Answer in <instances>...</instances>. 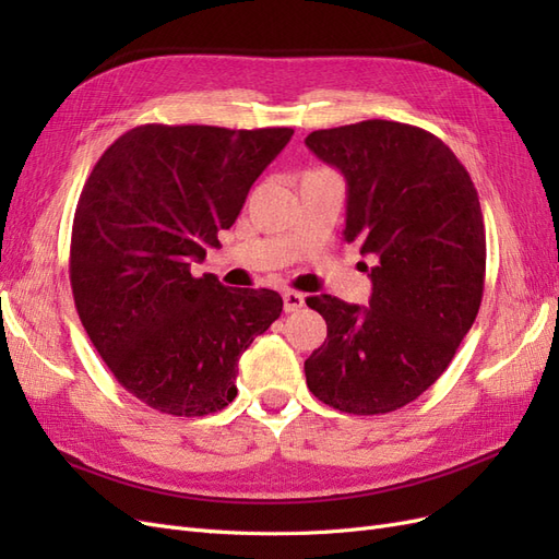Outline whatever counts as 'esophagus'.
<instances>
[{
    "instance_id": "esophagus-1",
    "label": "esophagus",
    "mask_w": 559,
    "mask_h": 559,
    "mask_svg": "<svg viewBox=\"0 0 559 559\" xmlns=\"http://www.w3.org/2000/svg\"><path fill=\"white\" fill-rule=\"evenodd\" d=\"M282 300H284V312H296L306 306V296L298 292H284Z\"/></svg>"
}]
</instances>
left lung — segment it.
I'll return each instance as SVG.
<instances>
[{
    "label": "left lung",
    "mask_w": 559,
    "mask_h": 559,
    "mask_svg": "<svg viewBox=\"0 0 559 559\" xmlns=\"http://www.w3.org/2000/svg\"><path fill=\"white\" fill-rule=\"evenodd\" d=\"M347 181L345 242H357L368 306L321 294L326 341L306 361L310 392L349 415L403 408L443 376L476 321L485 286V224L466 167L436 134L361 121L306 138Z\"/></svg>",
    "instance_id": "left-lung-1"
}]
</instances>
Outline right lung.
<instances>
[{
  "mask_svg": "<svg viewBox=\"0 0 559 559\" xmlns=\"http://www.w3.org/2000/svg\"><path fill=\"white\" fill-rule=\"evenodd\" d=\"M292 128L138 126L83 186L70 282L83 329L126 392L202 417L238 394V361L282 312L270 289H228L191 265L218 247Z\"/></svg>",
  "mask_w": 559,
  "mask_h": 559,
  "instance_id": "obj_1",
  "label": "right lung"
}]
</instances>
